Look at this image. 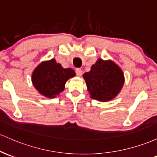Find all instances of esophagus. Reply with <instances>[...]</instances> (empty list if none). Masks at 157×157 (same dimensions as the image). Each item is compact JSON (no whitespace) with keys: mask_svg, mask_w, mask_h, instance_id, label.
<instances>
[{"mask_svg":"<svg viewBox=\"0 0 157 157\" xmlns=\"http://www.w3.org/2000/svg\"><path fill=\"white\" fill-rule=\"evenodd\" d=\"M76 72V75H77L78 77H80L82 75V70L80 68H77L75 71Z\"/></svg>","mask_w":157,"mask_h":157,"instance_id":"esophagus-1","label":"esophagus"}]
</instances>
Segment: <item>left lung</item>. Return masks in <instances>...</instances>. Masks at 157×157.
Wrapping results in <instances>:
<instances>
[{
    "mask_svg": "<svg viewBox=\"0 0 157 157\" xmlns=\"http://www.w3.org/2000/svg\"><path fill=\"white\" fill-rule=\"evenodd\" d=\"M91 98L100 101L113 99L124 85V77L121 68L112 61L99 59L83 75Z\"/></svg>",
    "mask_w": 157,
    "mask_h": 157,
    "instance_id": "obj_1",
    "label": "left lung"
}]
</instances>
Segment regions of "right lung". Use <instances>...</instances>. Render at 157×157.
<instances>
[{
  "instance_id": "1",
  "label": "right lung",
  "mask_w": 157,
  "mask_h": 157,
  "mask_svg": "<svg viewBox=\"0 0 157 157\" xmlns=\"http://www.w3.org/2000/svg\"><path fill=\"white\" fill-rule=\"evenodd\" d=\"M75 76V71L71 68H63L53 59L41 63L34 70L32 81L42 95L55 98L64 90L67 80Z\"/></svg>"
}]
</instances>
